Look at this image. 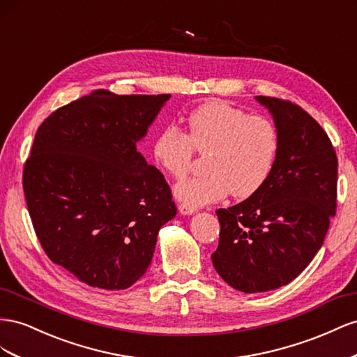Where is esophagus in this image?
<instances>
[{"label": "esophagus", "mask_w": 357, "mask_h": 357, "mask_svg": "<svg viewBox=\"0 0 357 357\" xmlns=\"http://www.w3.org/2000/svg\"><path fill=\"white\" fill-rule=\"evenodd\" d=\"M178 209H179L181 215H192V213H195V212L197 211L196 208H191V206H188V205H179Z\"/></svg>", "instance_id": "1"}]
</instances>
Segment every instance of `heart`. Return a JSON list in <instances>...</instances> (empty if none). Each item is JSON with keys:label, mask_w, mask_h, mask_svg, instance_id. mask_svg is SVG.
<instances>
[{"label": "heart", "mask_w": 357, "mask_h": 357, "mask_svg": "<svg viewBox=\"0 0 357 357\" xmlns=\"http://www.w3.org/2000/svg\"><path fill=\"white\" fill-rule=\"evenodd\" d=\"M195 149L208 152V173L181 181L173 195L184 205L200 208L221 200L229 191L242 199L260 190L277 161L280 135L268 118L211 101L191 112L188 135L176 126L160 131L154 158L169 175L181 179L192 166Z\"/></svg>", "instance_id": "obj_1"}]
</instances>
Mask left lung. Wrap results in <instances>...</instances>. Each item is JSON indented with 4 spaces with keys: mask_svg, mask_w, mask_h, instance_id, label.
<instances>
[{
    "mask_svg": "<svg viewBox=\"0 0 357 357\" xmlns=\"http://www.w3.org/2000/svg\"><path fill=\"white\" fill-rule=\"evenodd\" d=\"M273 116L280 152L260 190L218 209L213 268L229 286L260 293L286 286L321 248L337 209L338 160L326 131L291 101L257 96Z\"/></svg>",
    "mask_w": 357,
    "mask_h": 357,
    "instance_id": "left-lung-1",
    "label": "left lung"
}]
</instances>
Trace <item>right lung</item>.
Segmentation results:
<instances>
[{
	"instance_id": "1",
	"label": "right lung",
	"mask_w": 357,
	"mask_h": 357,
	"mask_svg": "<svg viewBox=\"0 0 357 357\" xmlns=\"http://www.w3.org/2000/svg\"><path fill=\"white\" fill-rule=\"evenodd\" d=\"M169 98L97 89L37 130L24 167L29 217L47 257L91 287L135 284L176 215L162 173L137 151Z\"/></svg>"
}]
</instances>
